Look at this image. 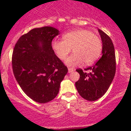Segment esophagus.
Listing matches in <instances>:
<instances>
[{"instance_id":"obj_1","label":"esophagus","mask_w":131,"mask_h":131,"mask_svg":"<svg viewBox=\"0 0 131 131\" xmlns=\"http://www.w3.org/2000/svg\"><path fill=\"white\" fill-rule=\"evenodd\" d=\"M68 72H69V73H71V72H73V71H74V69H73V68H68Z\"/></svg>"}]
</instances>
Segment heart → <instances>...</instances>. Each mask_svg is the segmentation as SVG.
Masks as SVG:
<instances>
[{"instance_id": "b5f03b06", "label": "heart", "mask_w": 131, "mask_h": 131, "mask_svg": "<svg viewBox=\"0 0 131 131\" xmlns=\"http://www.w3.org/2000/svg\"><path fill=\"white\" fill-rule=\"evenodd\" d=\"M63 40H54L51 46L57 57L64 60L71 49L73 54L66 60L68 66H77L83 62L85 65L93 63L100 57L102 51L101 39L92 31L79 29L64 34Z\"/></svg>"}]
</instances>
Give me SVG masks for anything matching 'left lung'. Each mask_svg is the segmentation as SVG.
Masks as SVG:
<instances>
[{"instance_id": "8db88e82", "label": "left lung", "mask_w": 131, "mask_h": 131, "mask_svg": "<svg viewBox=\"0 0 131 131\" xmlns=\"http://www.w3.org/2000/svg\"><path fill=\"white\" fill-rule=\"evenodd\" d=\"M102 40V56L92 67L85 68L87 73L77 69L80 79L75 82L79 94L85 100L94 101L102 97L109 88L116 70L115 54L113 43L108 35L98 29Z\"/></svg>"}]
</instances>
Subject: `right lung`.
I'll list each match as a JSON object with an SVG mask.
<instances>
[{
  "mask_svg": "<svg viewBox=\"0 0 131 131\" xmlns=\"http://www.w3.org/2000/svg\"><path fill=\"white\" fill-rule=\"evenodd\" d=\"M59 31L51 26L30 30L17 41L12 65L23 92L39 103L49 102L59 92L68 68L55 54L52 40Z\"/></svg>",
  "mask_w": 131,
  "mask_h": 131,
  "instance_id": "1",
  "label": "right lung"
}]
</instances>
